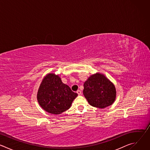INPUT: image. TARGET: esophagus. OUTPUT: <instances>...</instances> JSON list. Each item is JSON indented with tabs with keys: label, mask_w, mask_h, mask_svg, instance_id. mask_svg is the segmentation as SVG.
I'll list each match as a JSON object with an SVG mask.
<instances>
[{
	"label": "esophagus",
	"mask_w": 150,
	"mask_h": 150,
	"mask_svg": "<svg viewBox=\"0 0 150 150\" xmlns=\"http://www.w3.org/2000/svg\"><path fill=\"white\" fill-rule=\"evenodd\" d=\"M76 93H77L78 95H81V91L79 90H77Z\"/></svg>",
	"instance_id": "1"
}]
</instances>
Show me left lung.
<instances>
[{
    "mask_svg": "<svg viewBox=\"0 0 150 150\" xmlns=\"http://www.w3.org/2000/svg\"><path fill=\"white\" fill-rule=\"evenodd\" d=\"M83 88L84 97L93 107L103 109L112 105L115 100V85L103 75H91L85 82Z\"/></svg>",
    "mask_w": 150,
    "mask_h": 150,
    "instance_id": "1",
    "label": "left lung"
}]
</instances>
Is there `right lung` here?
I'll use <instances>...</instances> for the list:
<instances>
[{"instance_id": "right-lung-1", "label": "right lung", "mask_w": 150, "mask_h": 150, "mask_svg": "<svg viewBox=\"0 0 150 150\" xmlns=\"http://www.w3.org/2000/svg\"><path fill=\"white\" fill-rule=\"evenodd\" d=\"M78 94L63 83L58 75L50 74L42 79L37 93L41 108L48 113L59 115L71 108Z\"/></svg>"}]
</instances>
